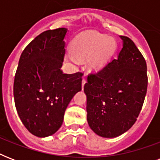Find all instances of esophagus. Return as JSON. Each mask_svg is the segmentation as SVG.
<instances>
[{"label": "esophagus", "instance_id": "34e87169", "mask_svg": "<svg viewBox=\"0 0 160 160\" xmlns=\"http://www.w3.org/2000/svg\"><path fill=\"white\" fill-rule=\"evenodd\" d=\"M85 83H86V79H85V77H83V80H82V88L84 87V85H85Z\"/></svg>", "mask_w": 160, "mask_h": 160}]
</instances>
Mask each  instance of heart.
<instances>
[{
  "label": "heart",
  "instance_id": "b5f03b06",
  "mask_svg": "<svg viewBox=\"0 0 160 160\" xmlns=\"http://www.w3.org/2000/svg\"><path fill=\"white\" fill-rule=\"evenodd\" d=\"M114 49V41L106 35L95 32L82 34L72 41L70 50L73 55H68L67 59L77 64L78 59L88 58V66L99 70L105 65Z\"/></svg>",
  "mask_w": 160,
  "mask_h": 160
}]
</instances>
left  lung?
<instances>
[{
    "label": "left lung",
    "instance_id": "1",
    "mask_svg": "<svg viewBox=\"0 0 160 160\" xmlns=\"http://www.w3.org/2000/svg\"><path fill=\"white\" fill-rule=\"evenodd\" d=\"M123 48L96 73L88 75L87 120L95 134L114 138L129 130L141 111L148 86L146 61L133 41L120 36Z\"/></svg>",
    "mask_w": 160,
    "mask_h": 160
}]
</instances>
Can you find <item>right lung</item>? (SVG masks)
I'll return each instance as SVG.
<instances>
[{"label":"right lung","mask_w":160,"mask_h":160,"mask_svg":"<svg viewBox=\"0 0 160 160\" xmlns=\"http://www.w3.org/2000/svg\"><path fill=\"white\" fill-rule=\"evenodd\" d=\"M67 29L46 31L24 49L14 80L16 111L26 129L37 137L60 129L74 95L81 90L83 73L64 74Z\"/></svg>","instance_id":"add662e5"}]
</instances>
